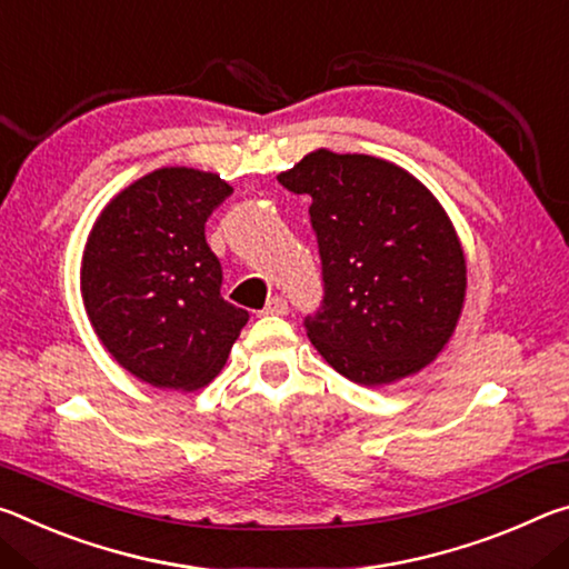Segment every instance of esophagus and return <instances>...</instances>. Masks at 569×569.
<instances>
[{"label": "esophagus", "instance_id": "esophagus-1", "mask_svg": "<svg viewBox=\"0 0 569 569\" xmlns=\"http://www.w3.org/2000/svg\"><path fill=\"white\" fill-rule=\"evenodd\" d=\"M287 310H290V305H287V300L282 295H274L269 297L262 315H287Z\"/></svg>", "mask_w": 569, "mask_h": 569}]
</instances>
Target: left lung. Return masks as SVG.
I'll return each mask as SVG.
<instances>
[{
    "mask_svg": "<svg viewBox=\"0 0 569 569\" xmlns=\"http://www.w3.org/2000/svg\"><path fill=\"white\" fill-rule=\"evenodd\" d=\"M312 199L325 297L307 338L358 386L426 368L456 330L467 259L451 219L400 166L362 153H307L277 176Z\"/></svg>",
    "mask_w": 569,
    "mask_h": 569,
    "instance_id": "obj_1",
    "label": "left lung"
}]
</instances>
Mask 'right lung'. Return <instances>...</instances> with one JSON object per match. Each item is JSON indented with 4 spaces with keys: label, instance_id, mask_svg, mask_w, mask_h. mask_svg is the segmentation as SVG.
<instances>
[{
    "label": "right lung",
    "instance_id": "obj_1",
    "mask_svg": "<svg viewBox=\"0 0 569 569\" xmlns=\"http://www.w3.org/2000/svg\"><path fill=\"white\" fill-rule=\"evenodd\" d=\"M231 191L217 173L158 169L120 191L90 231L86 312L110 356L143 383L207 386L249 320L221 297V264L203 234Z\"/></svg>",
    "mask_w": 569,
    "mask_h": 569
}]
</instances>
